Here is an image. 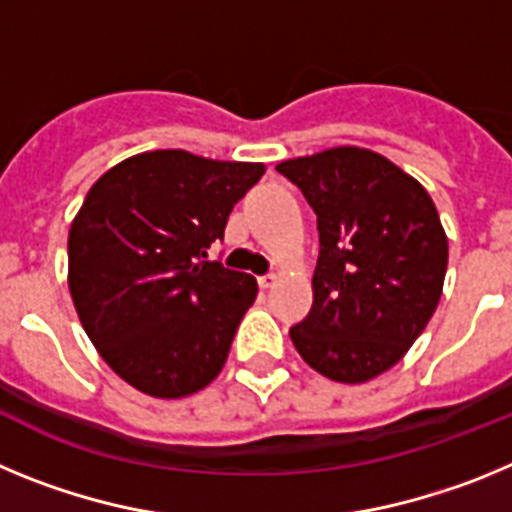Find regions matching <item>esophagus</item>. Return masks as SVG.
<instances>
[{"instance_id":"obj_1","label":"esophagus","mask_w":512,"mask_h":512,"mask_svg":"<svg viewBox=\"0 0 512 512\" xmlns=\"http://www.w3.org/2000/svg\"><path fill=\"white\" fill-rule=\"evenodd\" d=\"M277 284V274H266V277H259V287L261 289H269Z\"/></svg>"}]
</instances>
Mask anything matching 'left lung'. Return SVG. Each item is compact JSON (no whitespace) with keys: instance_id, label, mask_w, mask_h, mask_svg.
Here are the masks:
<instances>
[{"instance_id":"left-lung-1","label":"left lung","mask_w":512,"mask_h":512,"mask_svg":"<svg viewBox=\"0 0 512 512\" xmlns=\"http://www.w3.org/2000/svg\"><path fill=\"white\" fill-rule=\"evenodd\" d=\"M318 215L312 307L289 328L323 377L361 384L408 354L436 312L449 238L418 179L369 148L338 146L277 164Z\"/></svg>"}]
</instances>
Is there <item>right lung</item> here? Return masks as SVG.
Returning a JSON list of instances; mask_svg holds the SVG:
<instances>
[{
	"label": "right lung",
	"instance_id": "obj_1",
	"mask_svg": "<svg viewBox=\"0 0 512 512\" xmlns=\"http://www.w3.org/2000/svg\"><path fill=\"white\" fill-rule=\"evenodd\" d=\"M264 164L182 148L104 171L69 230V289L89 341L143 395L179 400L223 372L256 300L251 274L207 261Z\"/></svg>",
	"mask_w": 512,
	"mask_h": 512
}]
</instances>
